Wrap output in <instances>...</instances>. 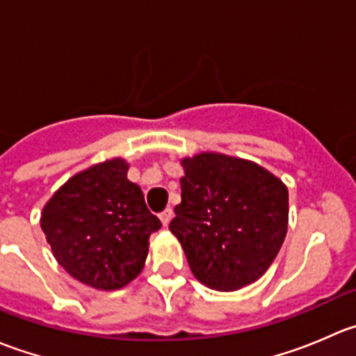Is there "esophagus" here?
<instances>
[{
    "label": "esophagus",
    "instance_id": "34e87169",
    "mask_svg": "<svg viewBox=\"0 0 356 356\" xmlns=\"http://www.w3.org/2000/svg\"><path fill=\"white\" fill-rule=\"evenodd\" d=\"M172 217H174V211H172L170 208H167V210H163V211H161V213H160V220H161V224H163L165 227H167V225L170 224Z\"/></svg>",
    "mask_w": 356,
    "mask_h": 356
}]
</instances>
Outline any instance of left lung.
<instances>
[{
  "mask_svg": "<svg viewBox=\"0 0 356 356\" xmlns=\"http://www.w3.org/2000/svg\"><path fill=\"white\" fill-rule=\"evenodd\" d=\"M181 163V203L168 229L195 277L217 291L260 279L288 232V188L243 158L200 153Z\"/></svg>",
  "mask_w": 356,
  "mask_h": 356,
  "instance_id": "8db88e82",
  "label": "left lung"
}]
</instances>
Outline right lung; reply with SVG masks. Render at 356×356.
<instances>
[{"instance_id":"1","label":"right lung","mask_w":356,"mask_h":356,"mask_svg":"<svg viewBox=\"0 0 356 356\" xmlns=\"http://www.w3.org/2000/svg\"><path fill=\"white\" fill-rule=\"evenodd\" d=\"M127 170L122 158L92 165L68 179L42 208L41 229L56 261L95 289H120L138 277L149 236L161 227Z\"/></svg>"}]
</instances>
